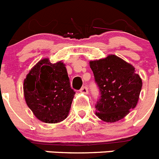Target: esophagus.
<instances>
[{"mask_svg":"<svg viewBox=\"0 0 159 159\" xmlns=\"http://www.w3.org/2000/svg\"><path fill=\"white\" fill-rule=\"evenodd\" d=\"M80 92L82 93H84V94H88V93H89V89H88L87 86H84L83 88H81V89L80 90Z\"/></svg>","mask_w":159,"mask_h":159,"instance_id":"obj_1","label":"esophagus"}]
</instances>
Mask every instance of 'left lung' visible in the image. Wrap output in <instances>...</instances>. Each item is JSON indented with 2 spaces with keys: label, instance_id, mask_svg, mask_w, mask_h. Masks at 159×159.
I'll list each match as a JSON object with an SVG mask.
<instances>
[{
  "label": "left lung",
  "instance_id": "1",
  "mask_svg": "<svg viewBox=\"0 0 159 159\" xmlns=\"http://www.w3.org/2000/svg\"><path fill=\"white\" fill-rule=\"evenodd\" d=\"M90 67L100 90L96 115L106 122L124 118L138 104L142 79L129 63L114 55L90 61Z\"/></svg>",
  "mask_w": 159,
  "mask_h": 159
}]
</instances>
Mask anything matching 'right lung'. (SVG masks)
Returning <instances> with one entry per match:
<instances>
[{
    "label": "right lung",
    "instance_id": "obj_1",
    "mask_svg": "<svg viewBox=\"0 0 159 159\" xmlns=\"http://www.w3.org/2000/svg\"><path fill=\"white\" fill-rule=\"evenodd\" d=\"M24 96L34 116L45 123H58L68 116L75 92L62 62L40 60L24 80Z\"/></svg>",
    "mask_w": 159,
    "mask_h": 159
}]
</instances>
